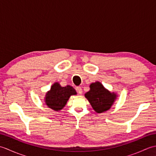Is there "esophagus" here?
<instances>
[{"label":"esophagus","mask_w":156,"mask_h":156,"mask_svg":"<svg viewBox=\"0 0 156 156\" xmlns=\"http://www.w3.org/2000/svg\"><path fill=\"white\" fill-rule=\"evenodd\" d=\"M76 92H77L79 94H82V89L81 87H76Z\"/></svg>","instance_id":"34e87169"}]
</instances>
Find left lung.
I'll return each mask as SVG.
<instances>
[{
    "label": "left lung",
    "mask_w": 156,
    "mask_h": 156,
    "mask_svg": "<svg viewBox=\"0 0 156 156\" xmlns=\"http://www.w3.org/2000/svg\"><path fill=\"white\" fill-rule=\"evenodd\" d=\"M90 90L85 94L94 110L101 113L108 111L116 98V94L105 89L101 83L96 82L90 85Z\"/></svg>",
    "instance_id": "left-lung-1"
}]
</instances>
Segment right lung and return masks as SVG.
I'll return each mask as SVG.
<instances>
[{"label": "right lung", "instance_id": "right-lung-1", "mask_svg": "<svg viewBox=\"0 0 156 156\" xmlns=\"http://www.w3.org/2000/svg\"><path fill=\"white\" fill-rule=\"evenodd\" d=\"M76 94L75 89L71 86L62 87L56 82L45 96V103L49 108L58 111L64 107L71 95Z\"/></svg>", "mask_w": 156, "mask_h": 156}]
</instances>
